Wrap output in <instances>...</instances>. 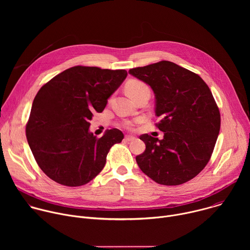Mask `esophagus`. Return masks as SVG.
I'll return each instance as SVG.
<instances>
[{
  "label": "esophagus",
  "mask_w": 250,
  "mask_h": 250,
  "mask_svg": "<svg viewBox=\"0 0 250 250\" xmlns=\"http://www.w3.org/2000/svg\"><path fill=\"white\" fill-rule=\"evenodd\" d=\"M133 139H135V137L132 136V135H125V141H131V140H133Z\"/></svg>",
  "instance_id": "1"
}]
</instances>
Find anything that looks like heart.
<instances>
[{"instance_id":"1","label":"heart","mask_w":250,"mask_h":250,"mask_svg":"<svg viewBox=\"0 0 250 250\" xmlns=\"http://www.w3.org/2000/svg\"><path fill=\"white\" fill-rule=\"evenodd\" d=\"M145 88H147V86H146V84L142 83V82H139V81H132V82H130V83H128V84L126 85L125 90H126L127 95H128L129 97H131L132 95L136 94L137 92L141 91L142 89H145ZM125 127H127V128H129V129H132L133 124H132V123H126V124H125Z\"/></svg>"}]
</instances>
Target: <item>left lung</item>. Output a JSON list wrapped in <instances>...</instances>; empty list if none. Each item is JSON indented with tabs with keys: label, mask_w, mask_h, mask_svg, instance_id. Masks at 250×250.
<instances>
[{
	"label": "left lung",
	"mask_w": 250,
	"mask_h": 250,
	"mask_svg": "<svg viewBox=\"0 0 250 250\" xmlns=\"http://www.w3.org/2000/svg\"><path fill=\"white\" fill-rule=\"evenodd\" d=\"M128 73L147 84L155 96L158 139L142 134L145 152L136 156L141 171L166 186L183 184L208 162L221 127L212 94L197 74L170 61L130 69Z\"/></svg>",
	"instance_id": "8db88e82"
}]
</instances>
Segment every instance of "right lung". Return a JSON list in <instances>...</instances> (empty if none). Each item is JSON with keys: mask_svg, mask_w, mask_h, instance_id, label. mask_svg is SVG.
I'll return each mask as SVG.
<instances>
[{"mask_svg": "<svg viewBox=\"0 0 250 250\" xmlns=\"http://www.w3.org/2000/svg\"><path fill=\"white\" fill-rule=\"evenodd\" d=\"M126 76L125 70L75 66L41 88L31 105L26 138L50 179L78 187L102 171L106 154L122 142L124 133L113 128L97 138L90 131V121L103 112Z\"/></svg>", "mask_w": 250, "mask_h": 250, "instance_id": "right-lung-1", "label": "right lung"}]
</instances>
